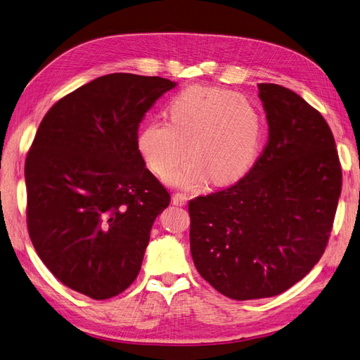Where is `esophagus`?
Masks as SVG:
<instances>
[{"label":"esophagus","instance_id":"obj_1","mask_svg":"<svg viewBox=\"0 0 360 360\" xmlns=\"http://www.w3.org/2000/svg\"><path fill=\"white\" fill-rule=\"evenodd\" d=\"M173 203L177 205V207H184V205L187 203V196L184 193H174L173 195Z\"/></svg>","mask_w":360,"mask_h":360}]
</instances>
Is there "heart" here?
<instances>
[{"label": "heart", "instance_id": "heart-1", "mask_svg": "<svg viewBox=\"0 0 360 360\" xmlns=\"http://www.w3.org/2000/svg\"><path fill=\"white\" fill-rule=\"evenodd\" d=\"M169 123L148 122L138 150L153 174L165 179L189 155L193 161L168 181L196 187L205 179L226 186L242 179L258 160L264 118L253 102L229 89L193 84L169 101Z\"/></svg>", "mask_w": 360, "mask_h": 360}]
</instances>
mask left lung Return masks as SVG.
<instances>
[{
	"mask_svg": "<svg viewBox=\"0 0 360 360\" xmlns=\"http://www.w3.org/2000/svg\"><path fill=\"white\" fill-rule=\"evenodd\" d=\"M268 142L249 173L189 202L198 272L234 300L277 296L321 259L341 193L325 118L296 92L259 83Z\"/></svg>",
	"mask_w": 360,
	"mask_h": 360,
	"instance_id": "obj_1",
	"label": "left lung"
}]
</instances>
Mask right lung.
<instances>
[{
	"instance_id": "right-lung-1",
	"label": "right lung",
	"mask_w": 360,
	"mask_h": 360,
	"mask_svg": "<svg viewBox=\"0 0 360 360\" xmlns=\"http://www.w3.org/2000/svg\"><path fill=\"white\" fill-rule=\"evenodd\" d=\"M174 82L112 73L49 108L25 162L33 248L67 287L95 300L136 280L169 193L145 167L138 130Z\"/></svg>"
}]
</instances>
